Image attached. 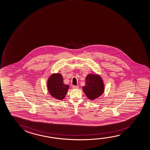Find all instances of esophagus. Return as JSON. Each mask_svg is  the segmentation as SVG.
Masks as SVG:
<instances>
[{
	"instance_id": "34e87169",
	"label": "esophagus",
	"mask_w": 150,
	"mask_h": 150,
	"mask_svg": "<svg viewBox=\"0 0 150 150\" xmlns=\"http://www.w3.org/2000/svg\"><path fill=\"white\" fill-rule=\"evenodd\" d=\"M72 88H74V89H78V88H79V87L77 86H72Z\"/></svg>"
}]
</instances>
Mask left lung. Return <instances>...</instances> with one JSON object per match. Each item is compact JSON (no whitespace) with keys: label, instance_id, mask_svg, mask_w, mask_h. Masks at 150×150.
Here are the masks:
<instances>
[{"label":"left lung","instance_id":"8db88e82","mask_svg":"<svg viewBox=\"0 0 150 150\" xmlns=\"http://www.w3.org/2000/svg\"><path fill=\"white\" fill-rule=\"evenodd\" d=\"M104 81L99 74L87 75L83 90L88 98L91 100H96L104 93Z\"/></svg>","mask_w":150,"mask_h":150}]
</instances>
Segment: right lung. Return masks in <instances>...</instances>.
I'll return each mask as SVG.
<instances>
[{"mask_svg": "<svg viewBox=\"0 0 150 150\" xmlns=\"http://www.w3.org/2000/svg\"><path fill=\"white\" fill-rule=\"evenodd\" d=\"M47 87L50 96L56 100H61L65 98L69 85L63 83L61 74L53 73L48 78Z\"/></svg>", "mask_w": 150, "mask_h": 150, "instance_id": "1", "label": "right lung"}]
</instances>
